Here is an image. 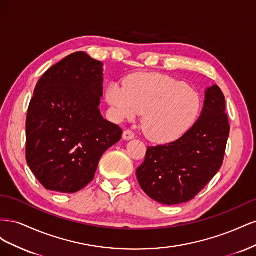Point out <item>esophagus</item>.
Returning <instances> with one entry per match:
<instances>
[{
  "label": "esophagus",
  "instance_id": "1",
  "mask_svg": "<svg viewBox=\"0 0 256 256\" xmlns=\"http://www.w3.org/2000/svg\"><path fill=\"white\" fill-rule=\"evenodd\" d=\"M134 138V134L131 130L127 129V130L124 131V134H122L124 140H131V138Z\"/></svg>",
  "mask_w": 256,
  "mask_h": 256
}]
</instances>
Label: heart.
<instances>
[{
    "label": "heart",
    "mask_w": 256,
    "mask_h": 256,
    "mask_svg": "<svg viewBox=\"0 0 256 256\" xmlns=\"http://www.w3.org/2000/svg\"><path fill=\"white\" fill-rule=\"evenodd\" d=\"M106 100L118 120L143 113V132L156 143H170L182 136L200 110L198 92L182 82L157 74H136L124 85L110 84Z\"/></svg>",
    "instance_id": "obj_1"
}]
</instances>
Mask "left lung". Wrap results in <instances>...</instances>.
I'll return each mask as SVG.
<instances>
[{
    "label": "left lung",
    "mask_w": 256,
    "mask_h": 256,
    "mask_svg": "<svg viewBox=\"0 0 256 256\" xmlns=\"http://www.w3.org/2000/svg\"><path fill=\"white\" fill-rule=\"evenodd\" d=\"M230 134L226 98L218 85L206 90L202 114L178 140L150 146L136 178L147 196L164 205L189 202L222 166Z\"/></svg>",
    "instance_id": "obj_1"
}]
</instances>
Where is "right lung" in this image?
Listing matches in <instances>:
<instances>
[{"mask_svg": "<svg viewBox=\"0 0 256 256\" xmlns=\"http://www.w3.org/2000/svg\"><path fill=\"white\" fill-rule=\"evenodd\" d=\"M102 81V62L76 52L37 82L26 115V157L46 189L82 190L104 152L122 138V128L99 110Z\"/></svg>", "mask_w": 256, "mask_h": 256, "instance_id": "add662e5", "label": "right lung"}]
</instances>
